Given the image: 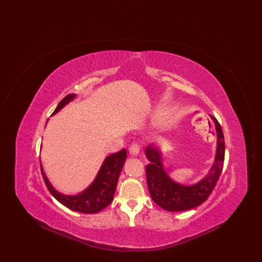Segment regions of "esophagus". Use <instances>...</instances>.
<instances>
[{"instance_id": "1", "label": "esophagus", "mask_w": 262, "mask_h": 262, "mask_svg": "<svg viewBox=\"0 0 262 262\" xmlns=\"http://www.w3.org/2000/svg\"><path fill=\"white\" fill-rule=\"evenodd\" d=\"M140 150H141V148H140L139 145L133 144V145H130V147H129V154H130L132 156H138V155L140 154Z\"/></svg>"}]
</instances>
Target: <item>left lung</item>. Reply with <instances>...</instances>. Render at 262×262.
Returning <instances> with one entry per match:
<instances>
[{
	"mask_svg": "<svg viewBox=\"0 0 262 262\" xmlns=\"http://www.w3.org/2000/svg\"><path fill=\"white\" fill-rule=\"evenodd\" d=\"M215 127L216 149L215 156L208 173L193 185L176 183L164 170L162 152L158 145L149 144L145 147V156L149 163L146 166V183L152 200L159 207L168 211H185L195 208L208 199L221 175L225 142L221 125L217 120L210 116Z\"/></svg>",
	"mask_w": 262,
	"mask_h": 262,
	"instance_id": "left-lung-1",
	"label": "left lung"
}]
</instances>
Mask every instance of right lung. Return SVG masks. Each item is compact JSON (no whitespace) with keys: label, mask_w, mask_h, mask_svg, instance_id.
I'll list each match as a JSON object with an SVG mask.
<instances>
[{"label":"right lung","mask_w":262,"mask_h":262,"mask_svg":"<svg viewBox=\"0 0 262 262\" xmlns=\"http://www.w3.org/2000/svg\"><path fill=\"white\" fill-rule=\"evenodd\" d=\"M75 98L76 94L74 93L67 95L58 104L56 109L54 110L53 115H56L66 105L72 102ZM126 157L127 154L125 148H123L118 153H114L107 156L104 159L93 182L85 190H82L79 193L74 195L60 193L59 191H57L53 187V185L49 181L41 162L40 168L41 174H42L43 181L49 191L60 204H62L67 208L73 211L82 213H96L106 208L107 206L113 202L119 181V176L123 169L124 163H125Z\"/></svg>","instance_id":"add662e5"}]
</instances>
